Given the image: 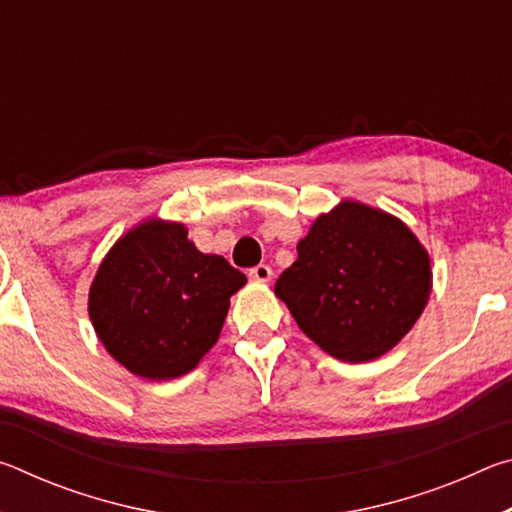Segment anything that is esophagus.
I'll return each mask as SVG.
<instances>
[{
  "mask_svg": "<svg viewBox=\"0 0 512 512\" xmlns=\"http://www.w3.org/2000/svg\"><path fill=\"white\" fill-rule=\"evenodd\" d=\"M248 277L255 282H268L273 277V268L268 264H257L248 271Z\"/></svg>",
  "mask_w": 512,
  "mask_h": 512,
  "instance_id": "34e87169",
  "label": "esophagus"
}]
</instances>
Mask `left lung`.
Returning <instances> with one entry per match:
<instances>
[{
  "mask_svg": "<svg viewBox=\"0 0 512 512\" xmlns=\"http://www.w3.org/2000/svg\"><path fill=\"white\" fill-rule=\"evenodd\" d=\"M275 293L311 341L363 363L395 348L420 318L431 264L402 221L345 201L314 221Z\"/></svg>",
  "mask_w": 512,
  "mask_h": 512,
  "instance_id": "obj_1",
  "label": "left lung"
}]
</instances>
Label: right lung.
Wrapping results in <instances>:
<instances>
[{
    "label": "right lung",
    "instance_id": "obj_1",
    "mask_svg": "<svg viewBox=\"0 0 512 512\" xmlns=\"http://www.w3.org/2000/svg\"><path fill=\"white\" fill-rule=\"evenodd\" d=\"M246 275L203 255L185 225L146 221L121 237L90 289V318L106 350L146 379L192 370L219 339Z\"/></svg>",
    "mask_w": 512,
    "mask_h": 512
}]
</instances>
